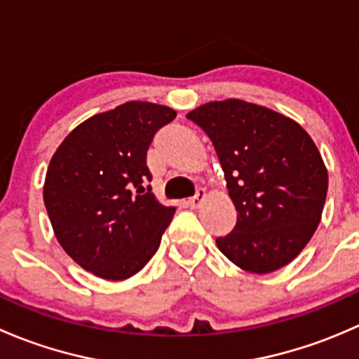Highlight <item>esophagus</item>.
<instances>
[{
    "label": "esophagus",
    "mask_w": 359,
    "mask_h": 359,
    "mask_svg": "<svg viewBox=\"0 0 359 359\" xmlns=\"http://www.w3.org/2000/svg\"><path fill=\"white\" fill-rule=\"evenodd\" d=\"M205 198H206V191L205 189H198L196 191V194H194L193 198H189V200H187V205L191 206V208H200V206L203 205V201H205Z\"/></svg>",
    "instance_id": "1"
}]
</instances>
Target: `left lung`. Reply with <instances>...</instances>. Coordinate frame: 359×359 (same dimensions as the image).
Segmentation results:
<instances>
[{
  "instance_id": "obj_1",
  "label": "left lung",
  "mask_w": 359,
  "mask_h": 359,
  "mask_svg": "<svg viewBox=\"0 0 359 359\" xmlns=\"http://www.w3.org/2000/svg\"><path fill=\"white\" fill-rule=\"evenodd\" d=\"M217 151L238 212L217 247L243 271L267 274L290 264L321 220L328 172L316 144L297 121L238 99L187 114Z\"/></svg>"
}]
</instances>
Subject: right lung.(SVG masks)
I'll list each match as a JSON object with an SVG mask.
<instances>
[{
	"mask_svg": "<svg viewBox=\"0 0 359 359\" xmlns=\"http://www.w3.org/2000/svg\"><path fill=\"white\" fill-rule=\"evenodd\" d=\"M175 116L159 104L125 102L76 126L50 159L43 200L53 233L95 276L126 280L159 248L175 206L147 186V149Z\"/></svg>",
	"mask_w": 359,
	"mask_h": 359,
	"instance_id": "add662e5",
	"label": "right lung"
}]
</instances>
